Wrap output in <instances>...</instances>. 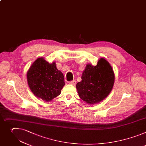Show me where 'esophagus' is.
<instances>
[{
	"label": "esophagus",
	"instance_id": "esophagus-1",
	"mask_svg": "<svg viewBox=\"0 0 146 146\" xmlns=\"http://www.w3.org/2000/svg\"><path fill=\"white\" fill-rule=\"evenodd\" d=\"M69 83L71 84H72V85H75L76 84V80H71V81L69 82Z\"/></svg>",
	"mask_w": 146,
	"mask_h": 146
}]
</instances>
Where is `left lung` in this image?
<instances>
[{
	"instance_id": "left-lung-1",
	"label": "left lung",
	"mask_w": 146,
	"mask_h": 146,
	"mask_svg": "<svg viewBox=\"0 0 146 146\" xmlns=\"http://www.w3.org/2000/svg\"><path fill=\"white\" fill-rule=\"evenodd\" d=\"M81 78L76 86L79 96L92 105L99 103L110 94L114 82V74L109 63L101 58L96 66L86 65Z\"/></svg>"
}]
</instances>
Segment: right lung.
Wrapping results in <instances>:
<instances>
[{
	"mask_svg": "<svg viewBox=\"0 0 146 146\" xmlns=\"http://www.w3.org/2000/svg\"><path fill=\"white\" fill-rule=\"evenodd\" d=\"M28 85L38 98L49 102L61 93L65 85L64 75L55 62L50 64L44 58H38L27 72Z\"/></svg>",
	"mask_w": 146,
	"mask_h": 146,
	"instance_id": "obj_1",
	"label": "right lung"
}]
</instances>
